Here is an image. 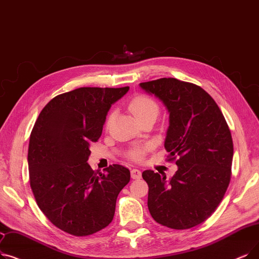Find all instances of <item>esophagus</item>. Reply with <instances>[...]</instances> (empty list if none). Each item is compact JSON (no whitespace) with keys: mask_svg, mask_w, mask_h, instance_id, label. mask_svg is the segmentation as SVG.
Masks as SVG:
<instances>
[{"mask_svg":"<svg viewBox=\"0 0 259 259\" xmlns=\"http://www.w3.org/2000/svg\"><path fill=\"white\" fill-rule=\"evenodd\" d=\"M131 178H132V179H136V180L141 179V178H142V172H141V170L137 169V168H133V169H131Z\"/></svg>","mask_w":259,"mask_h":259,"instance_id":"1","label":"esophagus"}]
</instances>
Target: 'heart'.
Returning <instances> with one entry per match:
<instances>
[{
  "label": "heart",
  "mask_w": 259,
  "mask_h": 259,
  "mask_svg": "<svg viewBox=\"0 0 259 259\" xmlns=\"http://www.w3.org/2000/svg\"><path fill=\"white\" fill-rule=\"evenodd\" d=\"M128 109L133 114V116L137 118L139 122L144 119H155L156 116L159 115L160 106L153 98L145 94H139L132 97L130 102L128 103ZM114 118V111H111L106 118V127L109 128L111 126L112 121ZM150 149L149 145H136L129 149L127 155L129 159L136 162L142 161L146 153Z\"/></svg>",
  "instance_id": "b5f03b06"
}]
</instances>
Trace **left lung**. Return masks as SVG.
Wrapping results in <instances>:
<instances>
[{
    "mask_svg": "<svg viewBox=\"0 0 259 259\" xmlns=\"http://www.w3.org/2000/svg\"><path fill=\"white\" fill-rule=\"evenodd\" d=\"M169 112L165 149L178 170L166 176L145 170L152 218L174 230L192 229L216 210L232 176L233 140L221 110L201 87L176 78L140 83Z\"/></svg>",
    "mask_w": 259,
    "mask_h": 259,
    "instance_id": "1",
    "label": "left lung"
}]
</instances>
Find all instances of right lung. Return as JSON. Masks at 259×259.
I'll use <instances>...</instances> for the list:
<instances>
[{
  "instance_id": "obj_1",
  "label": "right lung",
  "mask_w": 259,
  "mask_h": 259,
  "mask_svg": "<svg viewBox=\"0 0 259 259\" xmlns=\"http://www.w3.org/2000/svg\"><path fill=\"white\" fill-rule=\"evenodd\" d=\"M128 90L84 87L59 94L33 125L27 155L32 194L46 217L67 234L83 237L107 228L130 181L125 166L110 165L103 174L87 163L111 105Z\"/></svg>"
}]
</instances>
